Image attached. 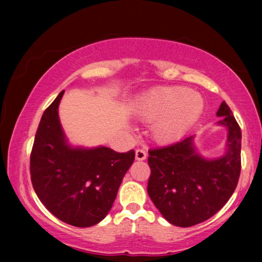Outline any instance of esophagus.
I'll use <instances>...</instances> for the list:
<instances>
[{
  "label": "esophagus",
  "instance_id": "34e87169",
  "mask_svg": "<svg viewBox=\"0 0 262 262\" xmlns=\"http://www.w3.org/2000/svg\"><path fill=\"white\" fill-rule=\"evenodd\" d=\"M146 159V151L143 149H137L136 150V160L143 161Z\"/></svg>",
  "mask_w": 262,
  "mask_h": 262
}]
</instances>
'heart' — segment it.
<instances>
[{
    "label": "heart",
    "mask_w": 262,
    "mask_h": 262,
    "mask_svg": "<svg viewBox=\"0 0 262 262\" xmlns=\"http://www.w3.org/2000/svg\"><path fill=\"white\" fill-rule=\"evenodd\" d=\"M203 99L185 87H163L146 93L138 102V116L156 121L154 136L161 142L180 137L203 111Z\"/></svg>",
    "instance_id": "1"
}]
</instances>
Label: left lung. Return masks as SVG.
Returning <instances> with one entry per match:
<instances>
[{
  "label": "left lung",
  "instance_id": "left-lung-1",
  "mask_svg": "<svg viewBox=\"0 0 262 262\" xmlns=\"http://www.w3.org/2000/svg\"><path fill=\"white\" fill-rule=\"evenodd\" d=\"M218 125L228 128L227 150L207 160L196 151L194 136L149 150L148 194L170 224L187 228L209 220L234 193L241 173V128L223 101Z\"/></svg>",
  "mask_w": 262,
  "mask_h": 262
}]
</instances>
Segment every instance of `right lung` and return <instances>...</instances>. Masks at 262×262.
Here are the masks:
<instances>
[{"instance_id": "1", "label": "right lung", "mask_w": 262, "mask_h": 262, "mask_svg": "<svg viewBox=\"0 0 262 262\" xmlns=\"http://www.w3.org/2000/svg\"><path fill=\"white\" fill-rule=\"evenodd\" d=\"M64 91L45 110L31 152V180L44 206L64 223L87 228L110 212L135 151L71 146L59 121Z\"/></svg>"}]
</instances>
